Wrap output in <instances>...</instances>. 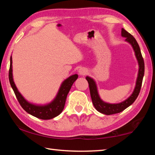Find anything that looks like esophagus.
Here are the masks:
<instances>
[{
  "mask_svg": "<svg viewBox=\"0 0 155 155\" xmlns=\"http://www.w3.org/2000/svg\"><path fill=\"white\" fill-rule=\"evenodd\" d=\"M78 73H79L80 75H82V76L85 75L87 73V70L85 68H81L78 70Z\"/></svg>",
  "mask_w": 155,
  "mask_h": 155,
  "instance_id": "1",
  "label": "esophagus"
}]
</instances>
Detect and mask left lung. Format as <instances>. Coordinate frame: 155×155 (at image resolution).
Masks as SVG:
<instances>
[{
	"label": "left lung",
	"mask_w": 155,
	"mask_h": 155,
	"mask_svg": "<svg viewBox=\"0 0 155 155\" xmlns=\"http://www.w3.org/2000/svg\"><path fill=\"white\" fill-rule=\"evenodd\" d=\"M121 33L122 37L126 38L125 41H127V42L130 44V45L132 46L133 48L135 51L136 58L137 59L139 64L138 76L137 81H136L135 90L133 91V94L127 100H125L124 101H123L120 103L110 104L104 103V101H102L98 95L95 81H94L93 78L90 77H86V80L89 83L91 101H92L94 107H95L97 111L105 115L118 114V113L124 111L125 109H127V107H128L134 103L135 100L137 99L139 94H140L141 87V84H142L143 77L144 75V68H144V61L142 55H141L140 48L139 46L138 43L137 42V41H136L134 37L128 32H127V31L124 30V28H122Z\"/></svg>",
	"instance_id": "8db88e82"
}]
</instances>
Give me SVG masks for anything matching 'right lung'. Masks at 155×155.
Segmentation results:
<instances>
[{
	"mask_svg": "<svg viewBox=\"0 0 155 155\" xmlns=\"http://www.w3.org/2000/svg\"><path fill=\"white\" fill-rule=\"evenodd\" d=\"M78 75L70 76L62 83L57 95L51 103L46 105H35L26 101L24 97L18 91L13 79L12 75V57H10V67L9 70V80L13 90L21 107L28 114L41 120H50L59 115L64 108L65 100L72 85L77 79Z\"/></svg>",
	"mask_w": 155,
	"mask_h": 155,
	"instance_id": "1",
	"label": "right lung"
}]
</instances>
